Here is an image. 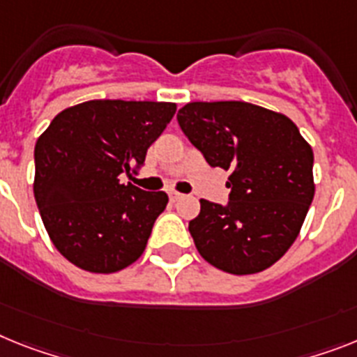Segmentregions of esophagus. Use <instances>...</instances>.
Listing matches in <instances>:
<instances>
[{
    "mask_svg": "<svg viewBox=\"0 0 357 357\" xmlns=\"http://www.w3.org/2000/svg\"><path fill=\"white\" fill-rule=\"evenodd\" d=\"M169 197H170V202H178V199H181V197H183V194L176 192V190H170Z\"/></svg>",
    "mask_w": 357,
    "mask_h": 357,
    "instance_id": "1",
    "label": "esophagus"
}]
</instances>
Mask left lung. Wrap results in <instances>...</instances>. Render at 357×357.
Here are the masks:
<instances>
[{"instance_id": "obj_1", "label": "left lung", "mask_w": 357, "mask_h": 357, "mask_svg": "<svg viewBox=\"0 0 357 357\" xmlns=\"http://www.w3.org/2000/svg\"><path fill=\"white\" fill-rule=\"evenodd\" d=\"M178 123L206 163L230 170L229 205L199 199L188 223L197 252L236 275L274 265L314 199L312 146L285 114L245 101L187 103Z\"/></svg>"}]
</instances>
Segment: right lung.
Returning <instances> with one entry per match:
<instances>
[{
  "label": "right lung",
  "instance_id": "right-lung-1",
  "mask_svg": "<svg viewBox=\"0 0 357 357\" xmlns=\"http://www.w3.org/2000/svg\"><path fill=\"white\" fill-rule=\"evenodd\" d=\"M176 114L165 101L92 100L52 119L34 149V197L50 241L72 265L112 274L142 256L169 196L119 183Z\"/></svg>",
  "mask_w": 357,
  "mask_h": 357
}]
</instances>
